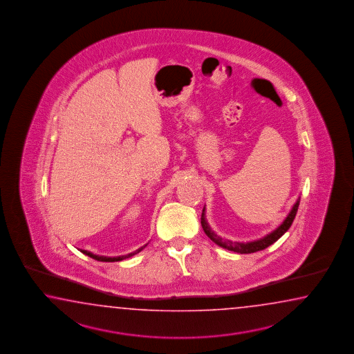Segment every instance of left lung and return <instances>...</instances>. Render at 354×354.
<instances>
[{
  "label": "left lung",
  "mask_w": 354,
  "mask_h": 354,
  "mask_svg": "<svg viewBox=\"0 0 354 354\" xmlns=\"http://www.w3.org/2000/svg\"><path fill=\"white\" fill-rule=\"evenodd\" d=\"M300 205V197L297 198V201L295 203L292 209L290 211V214L287 215V218L283 220V223L272 233L267 234L263 238L258 239V241H248V243H238V241H227L221 236H218V234L215 233L210 225L207 224L206 218H205V207H203V215H201V225H203V232L210 238L211 241H214L215 244H218V247L221 248L232 250V252H236L241 254H248V253H254L258 250H263V249L270 247L274 241H279V238L286 233L287 230L290 229V226L292 225L296 212L299 209Z\"/></svg>",
  "instance_id": "1"
}]
</instances>
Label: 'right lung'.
<instances>
[{"label": "right lung", "mask_w": 354, "mask_h": 354, "mask_svg": "<svg viewBox=\"0 0 354 354\" xmlns=\"http://www.w3.org/2000/svg\"><path fill=\"white\" fill-rule=\"evenodd\" d=\"M147 245V244H145ZM145 245L142 247V248L136 249V252H133V253H129L127 256H120V257H105V256H96V254H93V253H91V252H87V250H81L83 254H86V256L91 257V258H93V259H96V261H100V262H119V261H122V259H125V258H129V257H133L136 253H139L140 250H143L145 248Z\"/></svg>", "instance_id": "right-lung-1"}]
</instances>
